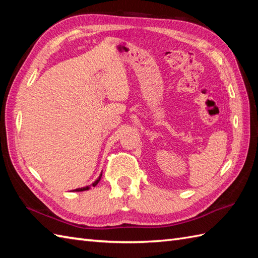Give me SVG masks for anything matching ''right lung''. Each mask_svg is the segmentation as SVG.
Returning a JSON list of instances; mask_svg holds the SVG:
<instances>
[{"mask_svg": "<svg viewBox=\"0 0 258 258\" xmlns=\"http://www.w3.org/2000/svg\"><path fill=\"white\" fill-rule=\"evenodd\" d=\"M101 177H102V173H101V175H100V177H98L94 183H93V186H95V185H97V183L100 182V179H101ZM91 186V185H90ZM90 186H85V187H82V188H76V189H74V191H83V190H87V189H90Z\"/></svg>", "mask_w": 258, "mask_h": 258, "instance_id": "obj_1", "label": "right lung"}]
</instances>
